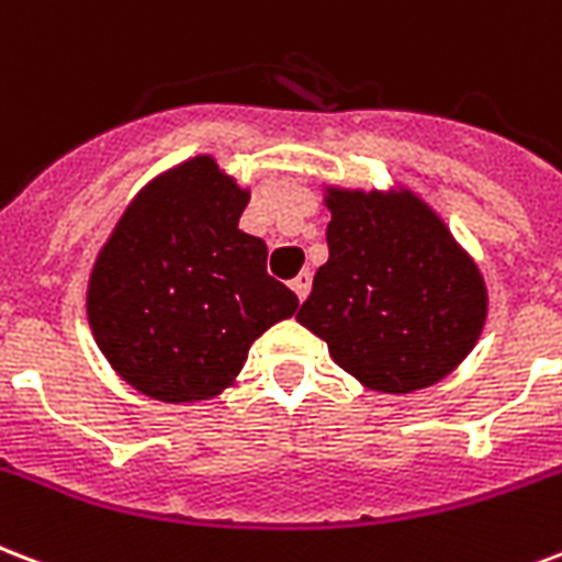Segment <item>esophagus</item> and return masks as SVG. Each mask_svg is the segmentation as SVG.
<instances>
[{"instance_id":"esophagus-1","label":"esophagus","mask_w":562,"mask_h":562,"mask_svg":"<svg viewBox=\"0 0 562 562\" xmlns=\"http://www.w3.org/2000/svg\"><path fill=\"white\" fill-rule=\"evenodd\" d=\"M291 289H294V294H297L300 300L306 297V294H310V289H312V273L310 271H300L297 277L291 280Z\"/></svg>"}]
</instances>
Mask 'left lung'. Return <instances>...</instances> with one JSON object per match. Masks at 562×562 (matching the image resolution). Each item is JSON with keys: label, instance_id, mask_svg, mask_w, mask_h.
Wrapping results in <instances>:
<instances>
[{"label": "left lung", "instance_id": "left-lung-1", "mask_svg": "<svg viewBox=\"0 0 562 562\" xmlns=\"http://www.w3.org/2000/svg\"><path fill=\"white\" fill-rule=\"evenodd\" d=\"M329 259L297 321L348 374L389 395L427 389L469 357L486 285L415 194L329 188Z\"/></svg>", "mask_w": 562, "mask_h": 562}]
</instances>
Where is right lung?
Here are the masks:
<instances>
[{
	"label": "right lung",
	"instance_id": "add662e5",
	"mask_svg": "<svg viewBox=\"0 0 562 562\" xmlns=\"http://www.w3.org/2000/svg\"><path fill=\"white\" fill-rule=\"evenodd\" d=\"M250 191L196 156L153 179L93 265L88 321L128 385L186 404L224 392L265 329L297 312L268 273L262 238L238 229Z\"/></svg>",
	"mask_w": 562,
	"mask_h": 562
}]
</instances>
